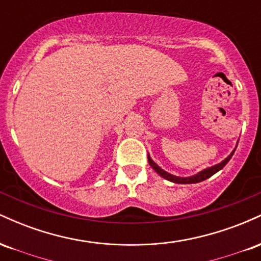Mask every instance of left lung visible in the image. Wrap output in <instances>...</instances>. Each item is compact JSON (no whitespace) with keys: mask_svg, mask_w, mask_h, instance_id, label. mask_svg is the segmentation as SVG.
<instances>
[{"mask_svg":"<svg viewBox=\"0 0 261 261\" xmlns=\"http://www.w3.org/2000/svg\"><path fill=\"white\" fill-rule=\"evenodd\" d=\"M234 151H236V149H233L232 153H230L228 157L226 158V160H223L222 162H221V163L216 164V166L210 167V168L203 169V170H201V172H199L195 175L187 176V178H182V176H175V175H173V174H169L168 172H166V170L162 169L161 167H158L157 164H155L154 162L151 160L149 154H148V163H149V166H151L152 168L154 169V172H157L158 174L162 176V178L167 179V180L176 182V184H195V182H200V181H202V180H206V179H208L210 176L214 175L215 173H217L218 170L222 169L223 167L226 166L227 163H228L230 158H232V155H233V153H234Z\"/></svg>","mask_w":261,"mask_h":261,"instance_id":"obj_1","label":"left lung"}]
</instances>
